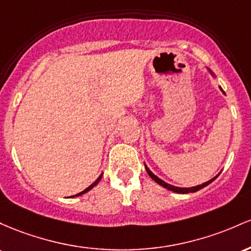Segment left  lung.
<instances>
[{
    "instance_id": "obj_1",
    "label": "left lung",
    "mask_w": 251,
    "mask_h": 251,
    "mask_svg": "<svg viewBox=\"0 0 251 251\" xmlns=\"http://www.w3.org/2000/svg\"><path fill=\"white\" fill-rule=\"evenodd\" d=\"M146 171H147V173L149 174V176H151V179L154 180V181H156L157 184L159 185H161V186H163L165 188H167V190H171V191H173V192H176V193H190V192H197V191H199V190H201L202 187H205V186H207V185L209 184H211V182L213 181V180H215L217 176H215V178L213 179H211V180H209V181H206V182H204V184H201V185H198V186H194V187H190V188H181V187H176V186H172V185H170V184H167V182H165L163 181V180H161L160 178H157V176H155V174H153L151 173V171H149V168L147 167V166H146Z\"/></svg>"
}]
</instances>
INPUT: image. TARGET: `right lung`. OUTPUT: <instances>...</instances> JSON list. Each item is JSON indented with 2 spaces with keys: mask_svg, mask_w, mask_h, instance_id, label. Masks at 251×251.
I'll return each instance as SVG.
<instances>
[{
  "mask_svg": "<svg viewBox=\"0 0 251 251\" xmlns=\"http://www.w3.org/2000/svg\"><path fill=\"white\" fill-rule=\"evenodd\" d=\"M102 176H103V174H100V176H98V179H97V180H96V181L94 182V184H91V185H90V186H89L88 188H86V190L81 191V192H80V193L75 194V196H72V197H78V196H81V194H84V193H86V192H88V191H90V190H91V188H92V187H94V186H96V185H97V184H98V182H100V179H102Z\"/></svg>",
  "mask_w": 251,
  "mask_h": 251,
  "instance_id": "add662e5",
  "label": "right lung"
}]
</instances>
